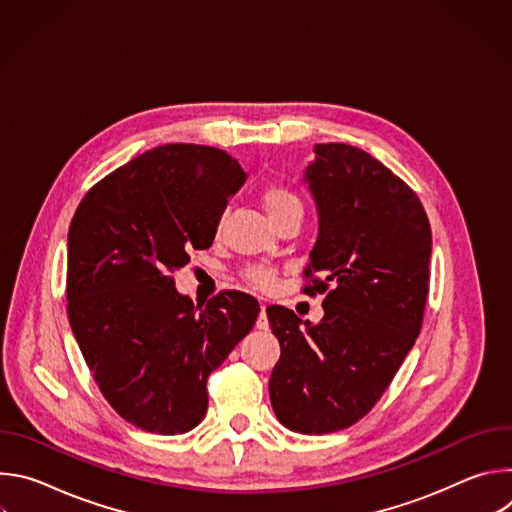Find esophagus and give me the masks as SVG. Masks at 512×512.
<instances>
[{
  "label": "esophagus",
  "mask_w": 512,
  "mask_h": 512,
  "mask_svg": "<svg viewBox=\"0 0 512 512\" xmlns=\"http://www.w3.org/2000/svg\"><path fill=\"white\" fill-rule=\"evenodd\" d=\"M265 304H261V312H259V318H257V328L259 330H267V326H269V322H267V314H265Z\"/></svg>",
  "instance_id": "34e87169"
}]
</instances>
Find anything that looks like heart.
Masks as SVG:
<instances>
[{"mask_svg": "<svg viewBox=\"0 0 512 512\" xmlns=\"http://www.w3.org/2000/svg\"><path fill=\"white\" fill-rule=\"evenodd\" d=\"M261 204L265 208V212L269 214L271 221H277L281 214H285L287 210L294 208H302V200L298 198V194L283 186V184H271L267 188H263L261 192ZM243 279L253 285L255 289H263L269 291L275 287V273L269 267L263 265H249L243 269Z\"/></svg>", "mask_w": 512, "mask_h": 512, "instance_id": "heart-1", "label": "heart"}]
</instances>
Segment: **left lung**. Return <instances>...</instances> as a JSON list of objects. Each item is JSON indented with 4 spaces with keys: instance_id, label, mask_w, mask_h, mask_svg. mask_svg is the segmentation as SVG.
Segmentation results:
<instances>
[{
    "instance_id": "1",
    "label": "left lung",
    "mask_w": 512,
    "mask_h": 512,
    "mask_svg": "<svg viewBox=\"0 0 512 512\" xmlns=\"http://www.w3.org/2000/svg\"><path fill=\"white\" fill-rule=\"evenodd\" d=\"M304 180L318 208V241L304 291L326 294L324 318L302 322L269 306L281 356L269 379L287 429L332 433L367 415L421 330L431 229L417 194L371 154L316 143ZM332 286V290L327 287Z\"/></svg>"
}]
</instances>
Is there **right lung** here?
I'll return each mask as SVG.
<instances>
[{
	"label": "right lung",
	"instance_id": "1",
	"mask_svg": "<svg viewBox=\"0 0 512 512\" xmlns=\"http://www.w3.org/2000/svg\"><path fill=\"white\" fill-rule=\"evenodd\" d=\"M247 174L227 152L166 143L97 182L68 229V320L103 397L131 425L176 435L206 413L208 375L259 304L223 291L194 306L172 273L208 249Z\"/></svg>",
	"mask_w": 512,
	"mask_h": 512
}]
</instances>
